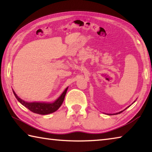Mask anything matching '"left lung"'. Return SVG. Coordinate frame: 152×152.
Instances as JSON below:
<instances>
[{
    "label": "left lung",
    "mask_w": 152,
    "mask_h": 152,
    "mask_svg": "<svg viewBox=\"0 0 152 152\" xmlns=\"http://www.w3.org/2000/svg\"><path fill=\"white\" fill-rule=\"evenodd\" d=\"M134 102H135V101H134ZM128 107H127V108H128ZM127 108H126V109H127ZM123 110H122V111H121V112H119V113H115V114H114V115H116V114H119V113H122V112L123 111ZM109 115H112V114H109Z\"/></svg>",
    "instance_id": "8db88e82"
}]
</instances>
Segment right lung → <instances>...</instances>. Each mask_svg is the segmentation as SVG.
I'll use <instances>...</instances> for the list:
<instances>
[{
	"instance_id": "1",
	"label": "right lung",
	"mask_w": 152,
	"mask_h": 152,
	"mask_svg": "<svg viewBox=\"0 0 152 152\" xmlns=\"http://www.w3.org/2000/svg\"><path fill=\"white\" fill-rule=\"evenodd\" d=\"M68 87L65 89V91L63 92V93L61 94V96L58 99L55 101L53 102H28L23 101V100L20 99V98L15 94V92L13 91L16 99L18 100L20 104H22L28 109L30 110L33 113H37L39 115H48L52 113L57 110L59 108L61 107V104L63 103L64 98H65Z\"/></svg>"
}]
</instances>
